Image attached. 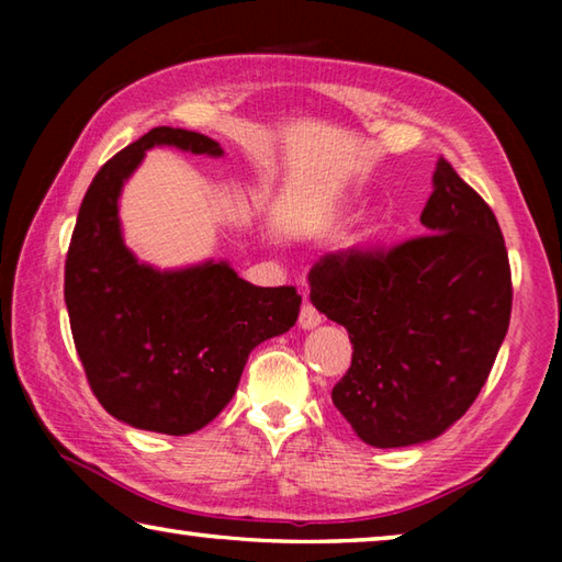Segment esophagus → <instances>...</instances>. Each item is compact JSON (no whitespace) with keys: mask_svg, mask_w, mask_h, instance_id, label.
<instances>
[{"mask_svg":"<svg viewBox=\"0 0 562 562\" xmlns=\"http://www.w3.org/2000/svg\"><path fill=\"white\" fill-rule=\"evenodd\" d=\"M322 322V315L317 312V307H312L310 302H304L302 304V312H300V327L302 329H312V327H317Z\"/></svg>","mask_w":562,"mask_h":562,"instance_id":"esophagus-1","label":"esophagus"}]
</instances>
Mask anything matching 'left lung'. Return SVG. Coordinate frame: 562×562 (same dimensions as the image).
I'll list each match as a JSON object with an SVG mask.
<instances>
[{
	"instance_id": "8db88e82",
	"label": "left lung",
	"mask_w": 562,
	"mask_h": 562,
	"mask_svg": "<svg viewBox=\"0 0 562 562\" xmlns=\"http://www.w3.org/2000/svg\"><path fill=\"white\" fill-rule=\"evenodd\" d=\"M426 235L349 247L310 270V300L349 331L331 402L376 449L431 441L469 412L508 331L513 284L496 215L439 158Z\"/></svg>"
}]
</instances>
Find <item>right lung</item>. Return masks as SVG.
<instances>
[{
	"label": "right lung",
	"mask_w": 562,
	"mask_h": 562,
	"mask_svg": "<svg viewBox=\"0 0 562 562\" xmlns=\"http://www.w3.org/2000/svg\"><path fill=\"white\" fill-rule=\"evenodd\" d=\"M154 146L223 156L203 133L158 126L106 160L76 217L64 300L101 406L136 429L186 436L223 412L250 351L297 322L302 297L292 284L255 288L227 262L160 272L133 258L119 195Z\"/></svg>",
	"instance_id": "right-lung-1"
}]
</instances>
